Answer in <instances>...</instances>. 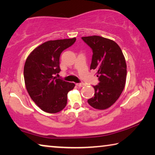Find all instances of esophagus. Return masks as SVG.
<instances>
[{
    "label": "esophagus",
    "instance_id": "1",
    "mask_svg": "<svg viewBox=\"0 0 155 155\" xmlns=\"http://www.w3.org/2000/svg\"><path fill=\"white\" fill-rule=\"evenodd\" d=\"M77 85L78 86V87H83V86L85 85V84H84L83 83H77Z\"/></svg>",
    "mask_w": 155,
    "mask_h": 155
}]
</instances>
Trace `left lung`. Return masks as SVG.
<instances>
[{
    "label": "left lung",
    "mask_w": 155,
    "mask_h": 155,
    "mask_svg": "<svg viewBox=\"0 0 155 155\" xmlns=\"http://www.w3.org/2000/svg\"><path fill=\"white\" fill-rule=\"evenodd\" d=\"M92 50L90 70H96L98 85L93 86L94 96L87 101L94 109L103 110L114 104L124 90L127 64L122 51L114 41L101 36L83 37Z\"/></svg>",
    "instance_id": "1"
}]
</instances>
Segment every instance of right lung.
I'll list each match as a JSON object with an SVG mask.
<instances>
[{
    "mask_svg": "<svg viewBox=\"0 0 155 155\" xmlns=\"http://www.w3.org/2000/svg\"><path fill=\"white\" fill-rule=\"evenodd\" d=\"M75 41V38L48 41L34 49L26 60V88L34 103L44 111L55 114L66 106L68 91L75 85L54 76L61 71L59 57L61 52Z\"/></svg>",
    "mask_w": 155,
    "mask_h": 155,
    "instance_id": "1",
    "label": "right lung"
}]
</instances>
